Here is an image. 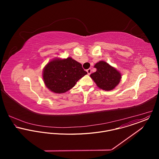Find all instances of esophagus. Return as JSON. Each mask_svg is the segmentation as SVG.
<instances>
[{
    "label": "esophagus",
    "instance_id": "obj_1",
    "mask_svg": "<svg viewBox=\"0 0 159 159\" xmlns=\"http://www.w3.org/2000/svg\"><path fill=\"white\" fill-rule=\"evenodd\" d=\"M87 72H88V74L89 75L92 72V70H91V68H89L87 70Z\"/></svg>",
    "mask_w": 159,
    "mask_h": 159
}]
</instances>
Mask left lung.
Returning <instances> with one entry per match:
<instances>
[{
	"instance_id": "8db88e82",
	"label": "left lung",
	"mask_w": 159,
	"mask_h": 159,
	"mask_svg": "<svg viewBox=\"0 0 159 159\" xmlns=\"http://www.w3.org/2000/svg\"><path fill=\"white\" fill-rule=\"evenodd\" d=\"M97 71L90 76L97 86L104 91H111L119 83L121 74L105 61H100L94 66Z\"/></svg>"
}]
</instances>
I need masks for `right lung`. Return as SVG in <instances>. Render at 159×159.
Segmentation results:
<instances>
[{"label":"right lung","mask_w":159,"mask_h":159,"mask_svg":"<svg viewBox=\"0 0 159 159\" xmlns=\"http://www.w3.org/2000/svg\"><path fill=\"white\" fill-rule=\"evenodd\" d=\"M88 73L82 65L71 57L55 59L46 65L43 78L46 86L57 93H64L75 86L76 82Z\"/></svg>","instance_id":"1"}]
</instances>
